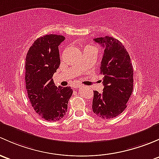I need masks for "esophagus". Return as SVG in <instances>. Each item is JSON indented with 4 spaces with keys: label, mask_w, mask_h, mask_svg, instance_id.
Wrapping results in <instances>:
<instances>
[{
    "label": "esophagus",
    "mask_w": 159,
    "mask_h": 159,
    "mask_svg": "<svg viewBox=\"0 0 159 159\" xmlns=\"http://www.w3.org/2000/svg\"><path fill=\"white\" fill-rule=\"evenodd\" d=\"M80 87V86H75V88H76H76H79Z\"/></svg>",
    "instance_id": "obj_1"
}]
</instances>
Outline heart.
<instances>
[{
  "mask_svg": "<svg viewBox=\"0 0 159 159\" xmlns=\"http://www.w3.org/2000/svg\"><path fill=\"white\" fill-rule=\"evenodd\" d=\"M88 47H90V46H87V47H85V49H86V48H88Z\"/></svg>",
  "mask_w": 159,
  "mask_h": 159,
  "instance_id": "b5f03b06",
  "label": "heart"
}]
</instances>
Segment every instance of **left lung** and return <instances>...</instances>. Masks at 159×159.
Instances as JSON below:
<instances>
[{
  "mask_svg": "<svg viewBox=\"0 0 159 159\" xmlns=\"http://www.w3.org/2000/svg\"><path fill=\"white\" fill-rule=\"evenodd\" d=\"M95 42L105 48L100 65L103 92L93 91V111L102 119L120 115L133 90V68L126 49L112 37L95 38Z\"/></svg>",
  "mask_w": 159,
  "mask_h": 159,
  "instance_id": "8db88e82",
  "label": "left lung"
}]
</instances>
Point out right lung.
Here are the masks:
<instances>
[{"instance_id": "add662e5", "label": "right lung", "mask_w": 159, "mask_h": 159, "mask_svg": "<svg viewBox=\"0 0 159 159\" xmlns=\"http://www.w3.org/2000/svg\"><path fill=\"white\" fill-rule=\"evenodd\" d=\"M62 35L49 34L37 38L29 49L25 62L26 89L35 112L45 120L61 119L67 112L73 94L70 86H55L53 76L60 64L59 46Z\"/></svg>"}]
</instances>
